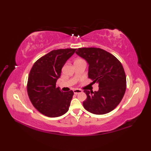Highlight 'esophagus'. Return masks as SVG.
Wrapping results in <instances>:
<instances>
[{"mask_svg":"<svg viewBox=\"0 0 151 151\" xmlns=\"http://www.w3.org/2000/svg\"><path fill=\"white\" fill-rule=\"evenodd\" d=\"M82 93V91L80 90V89H75L74 90V93L75 94H78L79 93Z\"/></svg>","mask_w":151,"mask_h":151,"instance_id":"esophagus-1","label":"esophagus"}]
</instances>
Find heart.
Listing matches in <instances>:
<instances>
[{
    "mask_svg": "<svg viewBox=\"0 0 151 151\" xmlns=\"http://www.w3.org/2000/svg\"><path fill=\"white\" fill-rule=\"evenodd\" d=\"M78 60H81V59H78Z\"/></svg>",
    "mask_w": 151,
    "mask_h": 151,
    "instance_id": "b5f03b06",
    "label": "heart"
}]
</instances>
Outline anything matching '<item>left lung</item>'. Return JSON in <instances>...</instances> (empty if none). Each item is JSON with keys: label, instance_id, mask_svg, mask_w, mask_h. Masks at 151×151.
<instances>
[{"label": "left lung", "instance_id": "obj_1", "mask_svg": "<svg viewBox=\"0 0 151 151\" xmlns=\"http://www.w3.org/2000/svg\"><path fill=\"white\" fill-rule=\"evenodd\" d=\"M76 53L88 62V77L99 85L98 91H84L87 95L84 108L95 115L111 111L119 104L126 90V76L121 62L99 48H80Z\"/></svg>", "mask_w": 151, "mask_h": 151}]
</instances>
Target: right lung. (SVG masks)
Instances as JSON below:
<instances>
[{"label": "right lung", "mask_w": 151, "mask_h": 151, "mask_svg": "<svg viewBox=\"0 0 151 151\" xmlns=\"http://www.w3.org/2000/svg\"><path fill=\"white\" fill-rule=\"evenodd\" d=\"M76 50H52L39 58L31 68L27 84L28 96L34 107L45 116H60L68 110L74 92H63L56 88V83L63 66Z\"/></svg>", "instance_id": "1"}]
</instances>
